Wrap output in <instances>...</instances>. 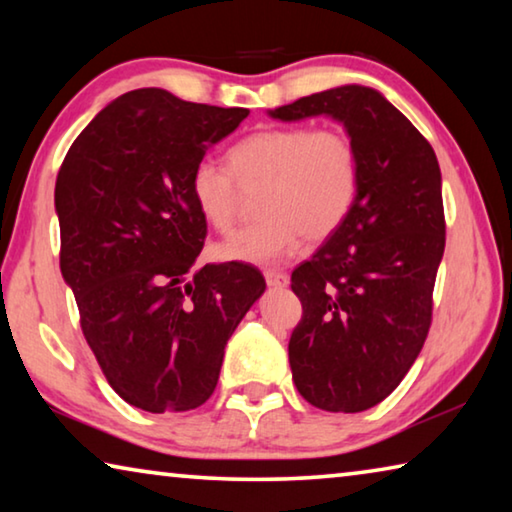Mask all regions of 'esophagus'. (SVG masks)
<instances>
[{
	"label": "esophagus",
	"instance_id": "esophagus-1",
	"mask_svg": "<svg viewBox=\"0 0 512 512\" xmlns=\"http://www.w3.org/2000/svg\"><path fill=\"white\" fill-rule=\"evenodd\" d=\"M264 277H266L268 287H275V289H282L289 284V275L282 271H264Z\"/></svg>",
	"mask_w": 512,
	"mask_h": 512
}]
</instances>
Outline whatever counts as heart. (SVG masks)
Segmentation results:
<instances>
[{
    "instance_id": "heart-1",
    "label": "heart",
    "mask_w": 512,
    "mask_h": 512,
    "mask_svg": "<svg viewBox=\"0 0 512 512\" xmlns=\"http://www.w3.org/2000/svg\"><path fill=\"white\" fill-rule=\"evenodd\" d=\"M228 167L203 158L189 176L194 207L221 232L235 223L239 185H262L257 201L262 219L214 248L225 262H280L296 253L302 237H332L359 198V151L352 137L336 128H262L232 146Z\"/></svg>"
}]
</instances>
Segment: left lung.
<instances>
[{
    "mask_svg": "<svg viewBox=\"0 0 512 512\" xmlns=\"http://www.w3.org/2000/svg\"><path fill=\"white\" fill-rule=\"evenodd\" d=\"M268 115H327L359 151L354 210L309 262L291 273L302 318L289 341L298 393L332 413L386 400L418 359L445 253L440 167L431 144L393 103L363 85H341Z\"/></svg>",
    "mask_w": 512,
    "mask_h": 512,
    "instance_id": "8db88e82",
    "label": "left lung"
}]
</instances>
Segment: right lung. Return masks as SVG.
<instances>
[{"mask_svg":"<svg viewBox=\"0 0 512 512\" xmlns=\"http://www.w3.org/2000/svg\"><path fill=\"white\" fill-rule=\"evenodd\" d=\"M246 117V108L133 90L85 126L60 164V273L108 384L142 411L210 400L228 339L266 289L241 262L192 268L207 221L189 176Z\"/></svg>","mask_w":512,"mask_h":512,"instance_id":"add662e5","label":"right lung"}]
</instances>
